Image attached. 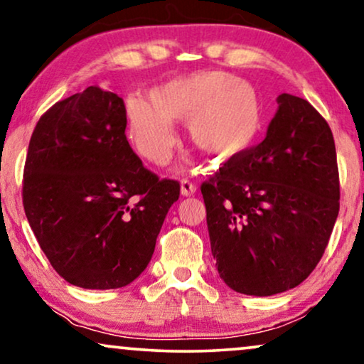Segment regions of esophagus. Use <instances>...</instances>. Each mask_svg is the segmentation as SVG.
Returning a JSON list of instances; mask_svg holds the SVG:
<instances>
[{"mask_svg": "<svg viewBox=\"0 0 364 364\" xmlns=\"http://www.w3.org/2000/svg\"><path fill=\"white\" fill-rule=\"evenodd\" d=\"M196 192H197V187L193 186L192 182H188V181H182L181 182V193H182L183 197H191Z\"/></svg>", "mask_w": 364, "mask_h": 364, "instance_id": "1", "label": "esophagus"}]
</instances>
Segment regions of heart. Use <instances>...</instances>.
<instances>
[{
    "instance_id": "b5f03b06",
    "label": "heart",
    "mask_w": 364,
    "mask_h": 364,
    "mask_svg": "<svg viewBox=\"0 0 364 364\" xmlns=\"http://www.w3.org/2000/svg\"><path fill=\"white\" fill-rule=\"evenodd\" d=\"M147 97L126 99L131 141L147 161L162 166L177 144L176 121H187V134L218 162L250 151L263 129L257 87L227 71H198L172 79Z\"/></svg>"
}]
</instances>
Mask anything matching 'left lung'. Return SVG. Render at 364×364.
Masks as SVG:
<instances>
[{
  "label": "left lung",
  "instance_id": "left-lung-1",
  "mask_svg": "<svg viewBox=\"0 0 364 364\" xmlns=\"http://www.w3.org/2000/svg\"><path fill=\"white\" fill-rule=\"evenodd\" d=\"M262 144L202 183L218 275L270 296L315 270L340 210L331 129L305 99L280 94Z\"/></svg>",
  "mask_w": 364,
  "mask_h": 364
}]
</instances>
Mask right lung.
Listing matches in <instances>:
<instances>
[{
	"instance_id": "obj_1",
	"label": "right lung",
	"mask_w": 364,
	"mask_h": 364,
	"mask_svg": "<svg viewBox=\"0 0 364 364\" xmlns=\"http://www.w3.org/2000/svg\"><path fill=\"white\" fill-rule=\"evenodd\" d=\"M126 126L122 99L89 86L54 104L29 141L28 222L54 270L87 290L122 288L146 270L181 193L142 166Z\"/></svg>"
}]
</instances>
